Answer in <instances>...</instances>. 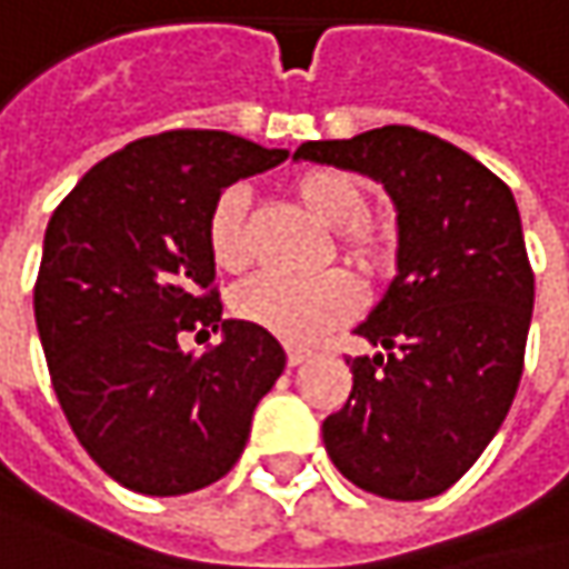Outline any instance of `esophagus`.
Here are the masks:
<instances>
[{
    "instance_id": "obj_1",
    "label": "esophagus",
    "mask_w": 569,
    "mask_h": 569,
    "mask_svg": "<svg viewBox=\"0 0 569 569\" xmlns=\"http://www.w3.org/2000/svg\"><path fill=\"white\" fill-rule=\"evenodd\" d=\"M307 359V349L301 346H288V366H301Z\"/></svg>"
}]
</instances>
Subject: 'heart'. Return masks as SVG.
Returning a JSON list of instances; mask_svg holds the SVG:
<instances>
[{"label": "heart", "instance_id": "1", "mask_svg": "<svg viewBox=\"0 0 569 569\" xmlns=\"http://www.w3.org/2000/svg\"><path fill=\"white\" fill-rule=\"evenodd\" d=\"M295 193L307 210L337 229L340 249L362 271L386 268L391 246L386 232L366 226L369 193L366 183L349 171L313 168L295 181ZM207 246L213 262L223 271H242L252 259L249 246V193L246 187H226L217 197L207 220ZM356 310V288L343 271H323L317 278H288V274H256L232 295V313L268 333L307 343L333 330Z\"/></svg>", "mask_w": 569, "mask_h": 569}]
</instances>
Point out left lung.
Returning a JSON list of instances; mask_svg holds the SVG:
<instances>
[{
    "mask_svg": "<svg viewBox=\"0 0 569 569\" xmlns=\"http://www.w3.org/2000/svg\"><path fill=\"white\" fill-rule=\"evenodd\" d=\"M295 161L386 187L395 278L352 333V391L323 421V447L372 496L418 502L467 472L506 421L535 307L518 203L463 148L411 126L305 142Z\"/></svg>",
    "mask_w": 569,
    "mask_h": 569,
    "instance_id": "left-lung-1",
    "label": "left lung"
}]
</instances>
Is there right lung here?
Here are the masks:
<instances>
[{
  "mask_svg": "<svg viewBox=\"0 0 569 569\" xmlns=\"http://www.w3.org/2000/svg\"><path fill=\"white\" fill-rule=\"evenodd\" d=\"M284 158L213 129L148 136L90 168L44 229L34 323L51 386L93 463L132 492L223 479L284 372L268 330L223 320L207 246L217 197ZM210 329L220 347L180 349Z\"/></svg>",
  "mask_w": 569,
  "mask_h": 569,
  "instance_id": "right-lung-1",
  "label": "right lung"
}]
</instances>
